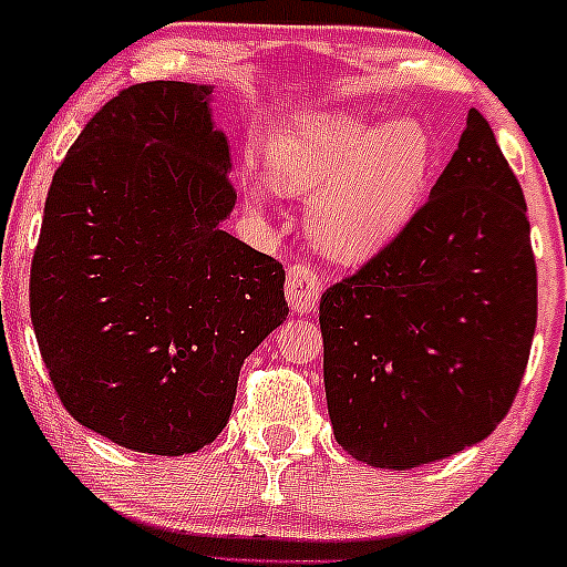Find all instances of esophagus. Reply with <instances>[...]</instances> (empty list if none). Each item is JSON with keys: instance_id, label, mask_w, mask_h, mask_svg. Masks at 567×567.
<instances>
[{"instance_id": "1", "label": "esophagus", "mask_w": 567, "mask_h": 567, "mask_svg": "<svg viewBox=\"0 0 567 567\" xmlns=\"http://www.w3.org/2000/svg\"><path fill=\"white\" fill-rule=\"evenodd\" d=\"M319 291H322V284H319V272L311 265L289 267V276H286V300H289L291 311L297 317H306V313H311L317 308Z\"/></svg>"}]
</instances>
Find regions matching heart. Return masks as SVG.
Returning a JSON list of instances; mask_svg holds the SVG:
<instances>
[{"label": "heart", "instance_id": "obj_1", "mask_svg": "<svg viewBox=\"0 0 567 567\" xmlns=\"http://www.w3.org/2000/svg\"><path fill=\"white\" fill-rule=\"evenodd\" d=\"M431 163L434 144L417 120L382 125L332 111L297 116L272 147L270 172L286 194L313 198L311 235L324 254L363 261L412 218Z\"/></svg>", "mask_w": 567, "mask_h": 567}]
</instances>
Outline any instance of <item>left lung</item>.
Here are the masks:
<instances>
[{"instance_id":"obj_1","label":"left lung","mask_w":567,"mask_h":567,"mask_svg":"<svg viewBox=\"0 0 567 567\" xmlns=\"http://www.w3.org/2000/svg\"><path fill=\"white\" fill-rule=\"evenodd\" d=\"M535 322L522 185L470 109L429 202L319 302L338 445L382 470L477 445L513 406Z\"/></svg>"}]
</instances>
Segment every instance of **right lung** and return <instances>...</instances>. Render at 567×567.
Wrapping results in <instances>:
<instances>
[{
	"label": "right lung",
	"mask_w": 567,
	"mask_h": 567,
	"mask_svg": "<svg viewBox=\"0 0 567 567\" xmlns=\"http://www.w3.org/2000/svg\"><path fill=\"white\" fill-rule=\"evenodd\" d=\"M213 86L147 81L56 168L29 276L62 406L127 451L183 456L224 431L250 352L284 322V265L220 229L237 202Z\"/></svg>",
	"instance_id": "right-lung-1"
}]
</instances>
